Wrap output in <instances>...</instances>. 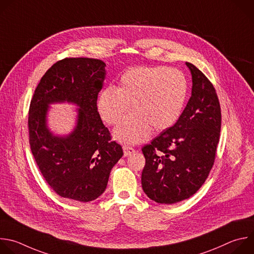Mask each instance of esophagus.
Returning a JSON list of instances; mask_svg holds the SVG:
<instances>
[{
  "mask_svg": "<svg viewBox=\"0 0 254 254\" xmlns=\"http://www.w3.org/2000/svg\"><path fill=\"white\" fill-rule=\"evenodd\" d=\"M123 151H124V156L127 157V156H130L131 154L134 153L135 149L132 148V147H129V146H124L123 147Z\"/></svg>",
  "mask_w": 254,
  "mask_h": 254,
  "instance_id": "1",
  "label": "esophagus"
}]
</instances>
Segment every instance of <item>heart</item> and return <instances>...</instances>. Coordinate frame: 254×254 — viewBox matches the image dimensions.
<instances>
[{
	"instance_id": "b5f03b06",
	"label": "heart",
	"mask_w": 254,
	"mask_h": 254,
	"mask_svg": "<svg viewBox=\"0 0 254 254\" xmlns=\"http://www.w3.org/2000/svg\"><path fill=\"white\" fill-rule=\"evenodd\" d=\"M187 81L175 69L139 66L127 70L118 88L109 86L100 93L98 113L105 123L117 124L131 106L132 113L114 129L120 143L134 145L145 141L151 130L160 132L179 119L187 98Z\"/></svg>"
}]
</instances>
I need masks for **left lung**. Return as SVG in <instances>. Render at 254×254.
<instances>
[{"label": "left lung", "mask_w": 254, "mask_h": 254, "mask_svg": "<svg viewBox=\"0 0 254 254\" xmlns=\"http://www.w3.org/2000/svg\"><path fill=\"white\" fill-rule=\"evenodd\" d=\"M192 77L188 103L177 122L142 148L145 194L157 203L173 204L195 194L213 166L221 128L215 89L206 76L186 62Z\"/></svg>", "instance_id": "8db88e82"}]
</instances>
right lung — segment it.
Instances as JSON below:
<instances>
[{
	"label": "right lung",
	"mask_w": 254,
	"mask_h": 254,
	"mask_svg": "<svg viewBox=\"0 0 254 254\" xmlns=\"http://www.w3.org/2000/svg\"><path fill=\"white\" fill-rule=\"evenodd\" d=\"M98 59L65 58L38 84L29 109L30 146L47 183L61 197L89 202L102 194L113 166L123 156L97 110L98 93L106 77ZM67 102L78 108L68 135H55L46 125L51 104Z\"/></svg>",
	"instance_id": "obj_1"
}]
</instances>
